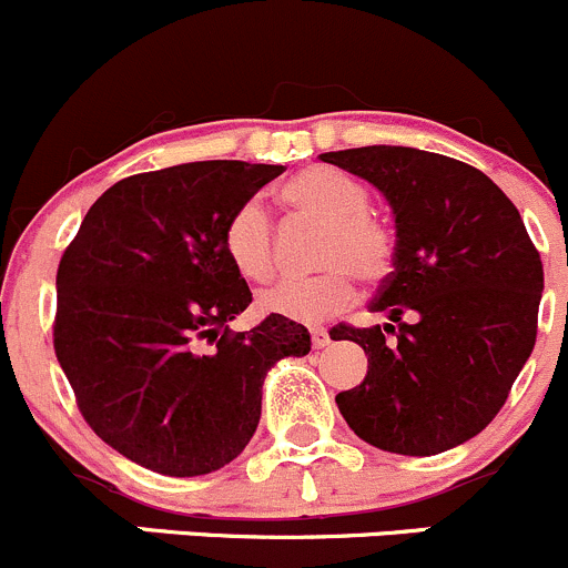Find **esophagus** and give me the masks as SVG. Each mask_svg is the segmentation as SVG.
<instances>
[{
  "instance_id": "1",
  "label": "esophagus",
  "mask_w": 568,
  "mask_h": 568,
  "mask_svg": "<svg viewBox=\"0 0 568 568\" xmlns=\"http://www.w3.org/2000/svg\"><path fill=\"white\" fill-rule=\"evenodd\" d=\"M311 341H313V346H316V349H324V346L329 344V333L324 327H313L311 329Z\"/></svg>"
}]
</instances>
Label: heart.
<instances>
[{
  "instance_id": "1",
  "label": "heart",
  "mask_w": 568,
  "mask_h": 568,
  "mask_svg": "<svg viewBox=\"0 0 568 568\" xmlns=\"http://www.w3.org/2000/svg\"><path fill=\"white\" fill-rule=\"evenodd\" d=\"M291 213L322 224L316 268L311 280H288L263 291L257 307L291 322H322L346 307L355 294L352 274L363 283H383L394 268L396 241L385 222L368 213L372 194L352 174L333 166H311L280 189ZM224 250L233 266L252 283L274 274V230L257 200L241 202L224 224Z\"/></svg>"
}]
</instances>
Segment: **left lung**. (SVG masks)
<instances>
[{"mask_svg": "<svg viewBox=\"0 0 568 568\" xmlns=\"http://www.w3.org/2000/svg\"><path fill=\"white\" fill-rule=\"evenodd\" d=\"M322 161L368 180L396 224L394 272L368 305L390 324L329 329L368 355L363 383L335 396L341 416L385 453H447L491 424L536 346L541 255L514 202L469 163L410 146Z\"/></svg>", "mask_w": 568, "mask_h": 568, "instance_id": "1", "label": "left lung"}]
</instances>
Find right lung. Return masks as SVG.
Wrapping results in <instances>:
<instances>
[{
	"mask_svg": "<svg viewBox=\"0 0 568 568\" xmlns=\"http://www.w3.org/2000/svg\"><path fill=\"white\" fill-rule=\"evenodd\" d=\"M283 172L200 161L132 174L65 246L54 355L82 418L132 464L169 477L222 469L255 436L268 368L311 352V333L283 316L230 329L252 291L224 224Z\"/></svg>",
	"mask_w": 568,
	"mask_h": 568,
	"instance_id": "1",
	"label": "right lung"
}]
</instances>
